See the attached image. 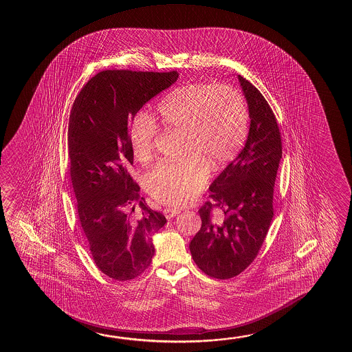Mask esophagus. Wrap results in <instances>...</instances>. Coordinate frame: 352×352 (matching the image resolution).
<instances>
[{"instance_id": "obj_1", "label": "esophagus", "mask_w": 352, "mask_h": 352, "mask_svg": "<svg viewBox=\"0 0 352 352\" xmlns=\"http://www.w3.org/2000/svg\"><path fill=\"white\" fill-rule=\"evenodd\" d=\"M164 212L167 219H170V217H177L180 212H179L178 209H174V208H166Z\"/></svg>"}]
</instances>
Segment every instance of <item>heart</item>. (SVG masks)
Wrapping results in <instances>:
<instances>
[{
	"label": "heart",
	"mask_w": 352,
	"mask_h": 352,
	"mask_svg": "<svg viewBox=\"0 0 352 352\" xmlns=\"http://www.w3.org/2000/svg\"><path fill=\"white\" fill-rule=\"evenodd\" d=\"M182 132L188 155L156 164L145 175L153 197L173 206L190 202L207 183L209 169L223 168L236 157L249 129V111L236 89L209 82L186 84L166 94L153 118L140 116L131 125V151L140 164L154 156L157 129Z\"/></svg>",
	"instance_id": "obj_1"
}]
</instances>
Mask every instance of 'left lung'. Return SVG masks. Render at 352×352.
<instances>
[{
    "label": "left lung",
    "mask_w": 352,
    "mask_h": 352,
    "mask_svg": "<svg viewBox=\"0 0 352 352\" xmlns=\"http://www.w3.org/2000/svg\"><path fill=\"white\" fill-rule=\"evenodd\" d=\"M249 107L250 129L236 159L212 185L210 201L198 210L201 230L190 243L195 263L215 279H230L251 265L273 219L275 178L283 156L279 126L268 102L245 78L238 76ZM219 207L224 217H213Z\"/></svg>",
    "instance_id": "8db88e82"
}]
</instances>
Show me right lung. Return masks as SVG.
<instances>
[{
    "label": "right lung",
    "mask_w": 352,
    "mask_h": 352,
    "mask_svg": "<svg viewBox=\"0 0 352 352\" xmlns=\"http://www.w3.org/2000/svg\"><path fill=\"white\" fill-rule=\"evenodd\" d=\"M178 77L177 71L107 69L92 77L73 103L68 155L78 217L97 268L111 279H135L149 267L153 236L167 222L146 206L129 173V133L140 108ZM135 202L140 219L125 212L130 206L134 211Z\"/></svg>",
    "instance_id": "add662e5"
}]
</instances>
